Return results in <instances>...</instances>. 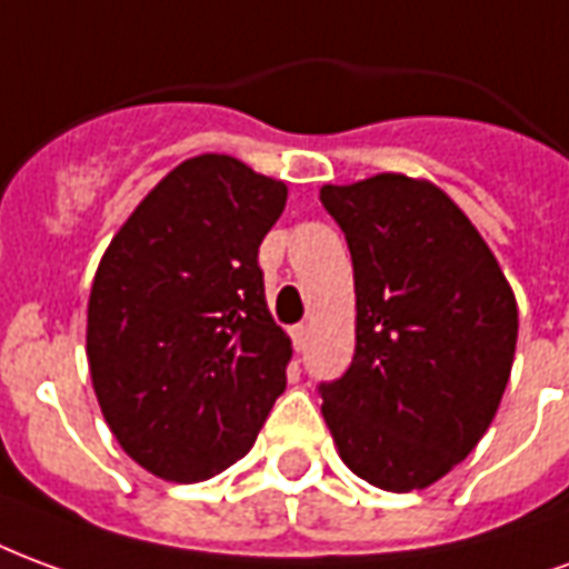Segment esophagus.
I'll return each mask as SVG.
<instances>
[{
    "instance_id": "obj_1",
    "label": "esophagus",
    "mask_w": 569,
    "mask_h": 569,
    "mask_svg": "<svg viewBox=\"0 0 569 569\" xmlns=\"http://www.w3.org/2000/svg\"><path fill=\"white\" fill-rule=\"evenodd\" d=\"M306 336H309V327L306 325H297L293 330H290V339H293V348H297V351L306 348Z\"/></svg>"
}]
</instances>
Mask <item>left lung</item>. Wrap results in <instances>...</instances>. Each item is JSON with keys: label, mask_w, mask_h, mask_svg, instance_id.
<instances>
[{"label": "left lung", "mask_w": 569, "mask_h": 569, "mask_svg": "<svg viewBox=\"0 0 569 569\" xmlns=\"http://www.w3.org/2000/svg\"><path fill=\"white\" fill-rule=\"evenodd\" d=\"M346 233L358 346L321 412L339 458L385 491H416L467 458L495 421L518 339V309L470 218L437 184L372 176L325 184Z\"/></svg>", "instance_id": "obj_1"}]
</instances>
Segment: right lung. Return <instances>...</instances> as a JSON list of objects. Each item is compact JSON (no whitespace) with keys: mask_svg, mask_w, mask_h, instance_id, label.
I'll return each mask as SVG.
<instances>
[{"mask_svg":"<svg viewBox=\"0 0 569 569\" xmlns=\"http://www.w3.org/2000/svg\"><path fill=\"white\" fill-rule=\"evenodd\" d=\"M284 202V181L202 153L139 202L99 260L87 302L93 391L120 449L160 479L227 470L288 385L290 339L257 263Z\"/></svg>","mask_w":569,"mask_h":569,"instance_id":"add662e5","label":"right lung"}]
</instances>
